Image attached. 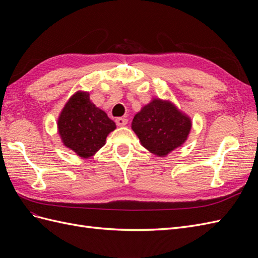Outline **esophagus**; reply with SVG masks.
Wrapping results in <instances>:
<instances>
[{
	"mask_svg": "<svg viewBox=\"0 0 258 258\" xmlns=\"http://www.w3.org/2000/svg\"><path fill=\"white\" fill-rule=\"evenodd\" d=\"M115 121H116L117 126H119V127L124 126V124H127V122H128V120L126 118H122V117H118V118H116Z\"/></svg>",
	"mask_w": 258,
	"mask_h": 258,
	"instance_id": "1",
	"label": "esophagus"
}]
</instances>
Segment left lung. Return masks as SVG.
Instances as JSON below:
<instances>
[{
	"mask_svg": "<svg viewBox=\"0 0 258 258\" xmlns=\"http://www.w3.org/2000/svg\"><path fill=\"white\" fill-rule=\"evenodd\" d=\"M131 124L141 144L159 157L181 146L191 128L188 116L179 112L173 103L160 99H154L142 107Z\"/></svg>",
	"mask_w": 258,
	"mask_h": 258,
	"instance_id": "left-lung-1",
	"label": "left lung"
}]
</instances>
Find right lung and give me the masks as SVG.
<instances>
[{
  "mask_svg": "<svg viewBox=\"0 0 258 258\" xmlns=\"http://www.w3.org/2000/svg\"><path fill=\"white\" fill-rule=\"evenodd\" d=\"M115 128V122L84 91H77L70 98L58 119V131L64 146L83 158L95 155Z\"/></svg>",
  "mask_w": 258,
  "mask_h": 258,
  "instance_id": "right-lung-1",
  "label": "right lung"
}]
</instances>
